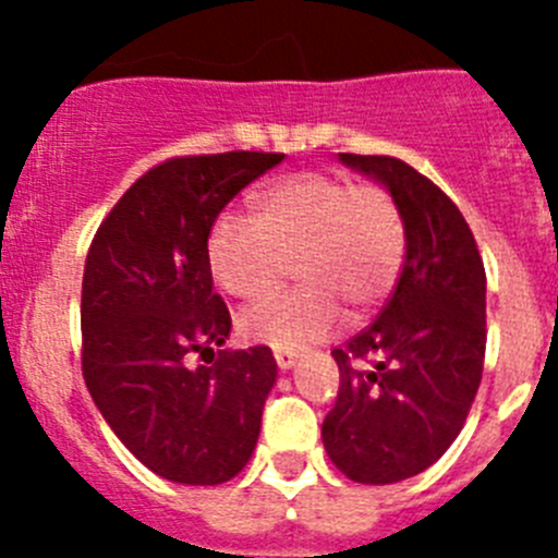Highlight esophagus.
Instances as JSON below:
<instances>
[{
  "mask_svg": "<svg viewBox=\"0 0 558 558\" xmlns=\"http://www.w3.org/2000/svg\"><path fill=\"white\" fill-rule=\"evenodd\" d=\"M274 357H276V366L282 368V372H290V368L295 366V352H274Z\"/></svg>",
  "mask_w": 558,
  "mask_h": 558,
  "instance_id": "1",
  "label": "esophagus"
}]
</instances>
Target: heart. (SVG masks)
<instances>
[{
  "label": "heart",
  "mask_w": 558,
  "mask_h": 558,
  "mask_svg": "<svg viewBox=\"0 0 558 558\" xmlns=\"http://www.w3.org/2000/svg\"><path fill=\"white\" fill-rule=\"evenodd\" d=\"M256 218L223 211L209 231V268L236 299L274 290L295 259L302 288L276 293L240 315L243 338L295 352L327 338L340 307H374L397 282L405 223L391 192L329 172H299L254 195Z\"/></svg>",
  "instance_id": "1"
}]
</instances>
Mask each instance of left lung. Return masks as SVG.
I'll return each instance as SVG.
<instances>
[{"label": "left lung", "mask_w": 558, "mask_h": 558, "mask_svg": "<svg viewBox=\"0 0 558 558\" xmlns=\"http://www.w3.org/2000/svg\"><path fill=\"white\" fill-rule=\"evenodd\" d=\"M340 161L386 186L405 223L397 290L332 352L340 388L322 427L349 481L383 486L425 472L466 422L486 354V270L458 206L422 172L393 156Z\"/></svg>", "instance_id": "left-lung-1"}]
</instances>
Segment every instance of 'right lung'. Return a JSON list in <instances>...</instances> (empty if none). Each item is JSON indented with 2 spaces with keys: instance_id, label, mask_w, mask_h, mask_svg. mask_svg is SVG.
I'll list each match as a JSON object with an SVG mask.
<instances>
[{
  "instance_id": "right-lung-1",
  "label": "right lung",
  "mask_w": 558,
  "mask_h": 558,
  "mask_svg": "<svg viewBox=\"0 0 558 558\" xmlns=\"http://www.w3.org/2000/svg\"><path fill=\"white\" fill-rule=\"evenodd\" d=\"M284 153L181 156L147 170L97 229L83 270V379L122 445L172 483L218 486L248 463L276 383L268 347L229 352L209 231ZM195 353L211 367H195Z\"/></svg>"
}]
</instances>
